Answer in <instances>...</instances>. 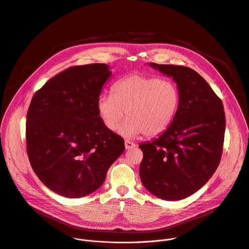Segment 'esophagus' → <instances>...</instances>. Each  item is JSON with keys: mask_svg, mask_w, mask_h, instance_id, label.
I'll list each match as a JSON object with an SVG mask.
<instances>
[{"mask_svg": "<svg viewBox=\"0 0 249 249\" xmlns=\"http://www.w3.org/2000/svg\"><path fill=\"white\" fill-rule=\"evenodd\" d=\"M136 145L133 143V142H130V141H125V149L126 150H131L135 147Z\"/></svg>", "mask_w": 249, "mask_h": 249, "instance_id": "34e87169", "label": "esophagus"}]
</instances>
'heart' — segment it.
I'll use <instances>...</instances> for the list:
<instances>
[{
    "label": "heart",
    "mask_w": 249,
    "mask_h": 249,
    "mask_svg": "<svg viewBox=\"0 0 249 249\" xmlns=\"http://www.w3.org/2000/svg\"><path fill=\"white\" fill-rule=\"evenodd\" d=\"M180 100L179 89L173 82L134 74L116 82L112 93L100 94L96 107L103 124L110 131L118 128L126 114L128 118L119 128L120 135L157 137L173 123Z\"/></svg>",
    "instance_id": "1"
}]
</instances>
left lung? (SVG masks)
Returning <instances> with one entry per match:
<instances>
[{
	"instance_id": "left-lung-1",
	"label": "left lung",
	"mask_w": 249,
	"mask_h": 249,
	"mask_svg": "<svg viewBox=\"0 0 249 249\" xmlns=\"http://www.w3.org/2000/svg\"><path fill=\"white\" fill-rule=\"evenodd\" d=\"M172 78L180 92L179 110L171 126L143 151L141 181L155 196L177 201L203 187L222 157L226 117L222 100L194 70L184 66L150 63Z\"/></svg>"
}]
</instances>
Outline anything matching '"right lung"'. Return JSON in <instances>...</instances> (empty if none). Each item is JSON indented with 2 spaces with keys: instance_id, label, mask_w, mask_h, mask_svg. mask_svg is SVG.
<instances>
[{
  "instance_id": "1",
  "label": "right lung",
  "mask_w": 249,
  "mask_h": 249,
  "mask_svg": "<svg viewBox=\"0 0 249 249\" xmlns=\"http://www.w3.org/2000/svg\"><path fill=\"white\" fill-rule=\"evenodd\" d=\"M109 66L71 67L33 95L26 115V151L41 182L67 198L97 190L123 154L124 140L103 124L96 107Z\"/></svg>"
}]
</instances>
